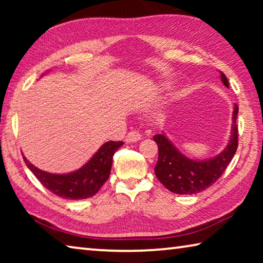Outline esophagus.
I'll list each match as a JSON object with an SVG mask.
<instances>
[{
    "instance_id": "34e87169",
    "label": "esophagus",
    "mask_w": 263,
    "mask_h": 263,
    "mask_svg": "<svg viewBox=\"0 0 263 263\" xmlns=\"http://www.w3.org/2000/svg\"><path fill=\"white\" fill-rule=\"evenodd\" d=\"M141 139V135L139 131L137 130H132L127 133V136L125 137V141L126 142H137L138 140Z\"/></svg>"
}]
</instances>
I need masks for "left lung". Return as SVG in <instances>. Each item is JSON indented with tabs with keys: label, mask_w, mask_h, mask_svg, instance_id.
Segmentation results:
<instances>
[{
	"label": "left lung",
	"mask_w": 263,
	"mask_h": 263,
	"mask_svg": "<svg viewBox=\"0 0 263 263\" xmlns=\"http://www.w3.org/2000/svg\"><path fill=\"white\" fill-rule=\"evenodd\" d=\"M219 74L221 82L229 88L228 78L222 72H219ZM238 105L234 104L232 128L228 145L219 154L210 159L195 160L188 158L180 152L163 132L153 137L159 149L154 173L169 191L179 195L197 194L208 189L219 179L238 148Z\"/></svg>",
	"instance_id": "1"
}]
</instances>
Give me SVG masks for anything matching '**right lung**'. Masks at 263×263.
Masks as SVG:
<instances>
[{"mask_svg": "<svg viewBox=\"0 0 263 263\" xmlns=\"http://www.w3.org/2000/svg\"><path fill=\"white\" fill-rule=\"evenodd\" d=\"M123 141H108L101 146L89 161L67 174H52L33 166L23 155L26 166L39 182L57 196L68 199H86L94 196L109 179L112 158Z\"/></svg>", "mask_w": 263, "mask_h": 263, "instance_id": "1", "label": "right lung"}]
</instances>
